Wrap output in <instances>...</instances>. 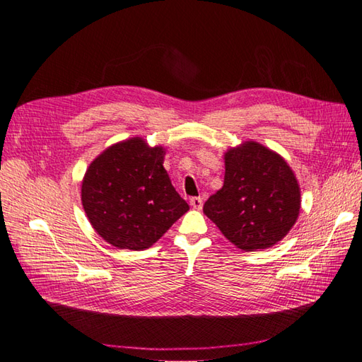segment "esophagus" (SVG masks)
Instances as JSON below:
<instances>
[{
    "label": "esophagus",
    "instance_id": "obj_1",
    "mask_svg": "<svg viewBox=\"0 0 362 362\" xmlns=\"http://www.w3.org/2000/svg\"><path fill=\"white\" fill-rule=\"evenodd\" d=\"M189 205L194 209H202V205H204V200L200 197H191L189 199Z\"/></svg>",
    "mask_w": 362,
    "mask_h": 362
}]
</instances>
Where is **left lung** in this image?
<instances>
[{"label": "left lung", "instance_id": "obj_1", "mask_svg": "<svg viewBox=\"0 0 362 362\" xmlns=\"http://www.w3.org/2000/svg\"><path fill=\"white\" fill-rule=\"evenodd\" d=\"M299 209L295 173L257 141L226 151L223 187L204 205L205 216L243 251L265 250L282 240L296 223Z\"/></svg>", "mask_w": 362, "mask_h": 362}]
</instances>
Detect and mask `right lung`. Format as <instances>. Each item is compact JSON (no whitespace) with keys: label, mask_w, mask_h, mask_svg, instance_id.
Wrapping results in <instances>:
<instances>
[{"label":"right lung","mask_w":362,"mask_h":362,"mask_svg":"<svg viewBox=\"0 0 362 362\" xmlns=\"http://www.w3.org/2000/svg\"><path fill=\"white\" fill-rule=\"evenodd\" d=\"M163 158L162 146L132 137L109 146L89 165L81 204L92 228L112 247L149 248L189 209L174 189Z\"/></svg>","instance_id":"right-lung-1"}]
</instances>
